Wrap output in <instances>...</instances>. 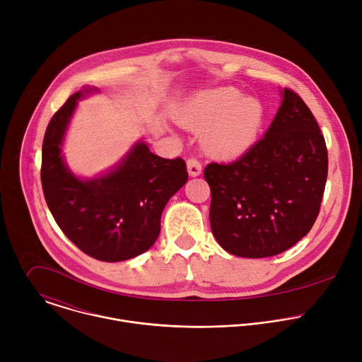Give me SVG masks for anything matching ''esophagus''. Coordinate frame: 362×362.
Masks as SVG:
<instances>
[{"label":"esophagus","instance_id":"34e87169","mask_svg":"<svg viewBox=\"0 0 362 362\" xmlns=\"http://www.w3.org/2000/svg\"><path fill=\"white\" fill-rule=\"evenodd\" d=\"M187 172L190 176H199L202 173V163L196 158L187 159Z\"/></svg>","mask_w":362,"mask_h":362}]
</instances>
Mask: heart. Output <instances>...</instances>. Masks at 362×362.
I'll use <instances>...</instances> for the list:
<instances>
[{
	"label": "heart",
	"instance_id": "b5f03b06",
	"mask_svg": "<svg viewBox=\"0 0 362 362\" xmlns=\"http://www.w3.org/2000/svg\"><path fill=\"white\" fill-rule=\"evenodd\" d=\"M265 119L259 100L243 97L238 88L222 87L197 94L183 123L203 132V141L218 156L235 158L256 141Z\"/></svg>",
	"mask_w": 362,
	"mask_h": 362
}]
</instances>
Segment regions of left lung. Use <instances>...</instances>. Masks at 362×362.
I'll list each match as a JSON object with an SVG mask.
<instances>
[{
    "mask_svg": "<svg viewBox=\"0 0 362 362\" xmlns=\"http://www.w3.org/2000/svg\"><path fill=\"white\" fill-rule=\"evenodd\" d=\"M268 129L230 163H209L211 228L219 245L242 257L282 253L314 226L328 176L320 126L291 88Z\"/></svg>",
    "mask_w": 362,
    "mask_h": 362,
    "instance_id": "1",
    "label": "left lung"
}]
</instances>
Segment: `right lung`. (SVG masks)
<instances>
[{
    "label": "right lung",
    "mask_w": 362,
    "mask_h": 362,
    "mask_svg": "<svg viewBox=\"0 0 362 362\" xmlns=\"http://www.w3.org/2000/svg\"><path fill=\"white\" fill-rule=\"evenodd\" d=\"M81 94L70 95L47 126L42 192L54 221L81 252L103 262H122L156 242L168 200L187 182L186 163L159 158L139 143L107 176L78 180L66 168L60 146Z\"/></svg>",
    "instance_id": "1"
}]
</instances>
